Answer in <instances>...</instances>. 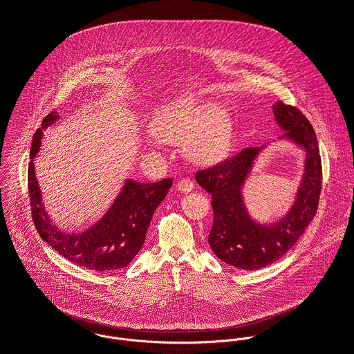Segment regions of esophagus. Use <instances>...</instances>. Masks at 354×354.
Instances as JSON below:
<instances>
[{
    "mask_svg": "<svg viewBox=\"0 0 354 354\" xmlns=\"http://www.w3.org/2000/svg\"><path fill=\"white\" fill-rule=\"evenodd\" d=\"M176 186H178V190H180L185 194L190 193L194 189V185H193V182L190 179H182V180L178 182Z\"/></svg>",
    "mask_w": 354,
    "mask_h": 354,
    "instance_id": "esophagus-1",
    "label": "esophagus"
}]
</instances>
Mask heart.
Segmentation results:
<instances>
[{
	"mask_svg": "<svg viewBox=\"0 0 354 354\" xmlns=\"http://www.w3.org/2000/svg\"><path fill=\"white\" fill-rule=\"evenodd\" d=\"M151 132L164 140H182L196 161L222 158L230 147L233 125L229 113L214 102L186 97L161 107L150 121Z\"/></svg>",
	"mask_w": 354,
	"mask_h": 354,
	"instance_id": "heart-1",
	"label": "heart"
}]
</instances>
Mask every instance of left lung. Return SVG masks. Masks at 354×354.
<instances>
[{"instance_id":"obj_1","label":"left lung","mask_w":354,"mask_h":354,"mask_svg":"<svg viewBox=\"0 0 354 354\" xmlns=\"http://www.w3.org/2000/svg\"><path fill=\"white\" fill-rule=\"evenodd\" d=\"M274 120L287 139L304 149V174L291 208L272 223L255 221L244 203L243 187L254 162L266 147H248L221 164L196 172L197 183L212 196L214 223L208 243L214 254L234 268L258 270L286 255L317 212L322 192V158L309 120L294 106L273 104Z\"/></svg>"}]
</instances>
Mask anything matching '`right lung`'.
<instances>
[{
    "instance_id": "1",
    "label": "right lung",
    "mask_w": 354,
    "mask_h": 354,
    "mask_svg": "<svg viewBox=\"0 0 354 354\" xmlns=\"http://www.w3.org/2000/svg\"><path fill=\"white\" fill-rule=\"evenodd\" d=\"M59 117L55 110L50 111L42 120L31 142L27 180L34 226L45 243L77 266L95 272L122 269L140 251L153 214L171 189L172 179L156 183L127 179L111 207L96 223L80 233L62 232L50 221L42 204L32 161L41 147L44 131Z\"/></svg>"
}]
</instances>
